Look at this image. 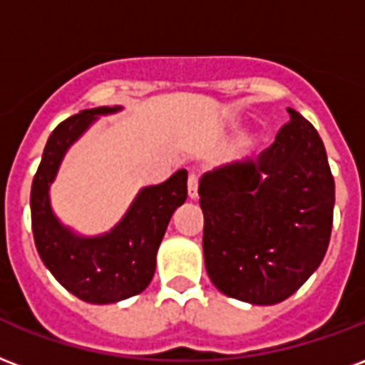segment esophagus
Here are the masks:
<instances>
[{
	"label": "esophagus",
	"mask_w": 365,
	"mask_h": 365,
	"mask_svg": "<svg viewBox=\"0 0 365 365\" xmlns=\"http://www.w3.org/2000/svg\"><path fill=\"white\" fill-rule=\"evenodd\" d=\"M197 185H199V180H197L195 174H190V178H187V195H190V199H197Z\"/></svg>",
	"instance_id": "obj_1"
}]
</instances>
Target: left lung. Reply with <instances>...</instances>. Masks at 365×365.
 <instances>
[{"label":"left lung","instance_id":"left-lung-1","mask_svg":"<svg viewBox=\"0 0 365 365\" xmlns=\"http://www.w3.org/2000/svg\"><path fill=\"white\" fill-rule=\"evenodd\" d=\"M290 121L271 147L201 178L203 253L218 290L253 306L290 298L317 271L333 228L334 180L312 123Z\"/></svg>","mask_w":365,"mask_h":365}]
</instances>
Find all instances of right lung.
I'll use <instances>...</instances> for the list:
<instances>
[{
  "instance_id": "add662e5",
  "label": "right lung",
  "mask_w": 365,
  "mask_h": 365,
  "mask_svg": "<svg viewBox=\"0 0 365 365\" xmlns=\"http://www.w3.org/2000/svg\"><path fill=\"white\" fill-rule=\"evenodd\" d=\"M121 106L81 110L53 129L32 180L31 215L40 259L59 284L88 304H115L141 294L155 277L156 253L174 210L187 199V172L143 187L128 212L106 234L81 236L61 224L50 203V185L73 143Z\"/></svg>"
}]
</instances>
